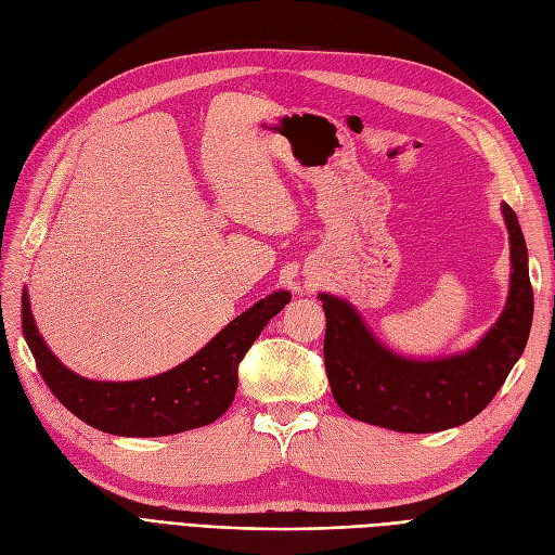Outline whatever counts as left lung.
Instances as JSON below:
<instances>
[{"instance_id":"left-lung-1","label":"left lung","mask_w":555,"mask_h":555,"mask_svg":"<svg viewBox=\"0 0 555 555\" xmlns=\"http://www.w3.org/2000/svg\"><path fill=\"white\" fill-rule=\"evenodd\" d=\"M509 231V296L491 331L463 354L418 361L382 345L345 298L319 294L326 312L324 363L331 391L357 422L398 433H438L475 418L505 384L532 326L528 247L516 212Z\"/></svg>"}]
</instances>
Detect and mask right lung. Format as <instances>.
<instances>
[{
	"mask_svg": "<svg viewBox=\"0 0 555 555\" xmlns=\"http://www.w3.org/2000/svg\"><path fill=\"white\" fill-rule=\"evenodd\" d=\"M289 300L292 294L282 289L261 298L192 359L137 382H96L62 365L41 338L27 292H23V333L48 389L80 422L125 438H162L208 426L229 410L245 351Z\"/></svg>",
	"mask_w": 555,
	"mask_h": 555,
	"instance_id": "right-lung-1",
	"label": "right lung"
}]
</instances>
